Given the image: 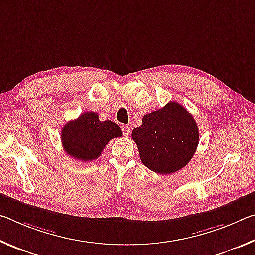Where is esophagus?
<instances>
[{"mask_svg": "<svg viewBox=\"0 0 255 255\" xmlns=\"http://www.w3.org/2000/svg\"><path fill=\"white\" fill-rule=\"evenodd\" d=\"M122 130H123L124 136L128 137L129 135H130V128H129L128 126H126V125H123V126H122Z\"/></svg>", "mask_w": 255, "mask_h": 255, "instance_id": "1", "label": "esophagus"}]
</instances>
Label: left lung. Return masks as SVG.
I'll list each match as a JSON object with an SVG mask.
<instances>
[{
    "label": "left lung",
    "instance_id": "obj_1",
    "mask_svg": "<svg viewBox=\"0 0 255 255\" xmlns=\"http://www.w3.org/2000/svg\"><path fill=\"white\" fill-rule=\"evenodd\" d=\"M132 139L146 167L159 174H170L184 167L199 144V131L193 116L178 102L143 117Z\"/></svg>",
    "mask_w": 255,
    "mask_h": 255
}]
</instances>
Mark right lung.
<instances>
[{
  "instance_id": "add662e5",
  "label": "right lung",
  "mask_w": 255,
  "mask_h": 255,
  "mask_svg": "<svg viewBox=\"0 0 255 255\" xmlns=\"http://www.w3.org/2000/svg\"><path fill=\"white\" fill-rule=\"evenodd\" d=\"M122 135L117 124L111 120L101 122L93 111L84 112L77 119L68 122L60 132L66 154L83 162L98 158L109 140Z\"/></svg>"
}]
</instances>
